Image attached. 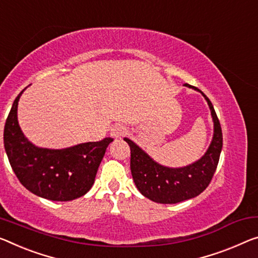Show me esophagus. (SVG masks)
<instances>
[{"label":"esophagus","instance_id":"1","mask_svg":"<svg viewBox=\"0 0 258 258\" xmlns=\"http://www.w3.org/2000/svg\"><path fill=\"white\" fill-rule=\"evenodd\" d=\"M125 133H126V128L123 124H120V123L115 124L112 129H110V136H112L113 138H115V140L123 136Z\"/></svg>","mask_w":258,"mask_h":258}]
</instances>
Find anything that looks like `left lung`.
Returning <instances> with one entry per match:
<instances>
[{
	"instance_id": "left-lung-1",
	"label": "left lung",
	"mask_w": 258,
	"mask_h": 258,
	"mask_svg": "<svg viewBox=\"0 0 258 258\" xmlns=\"http://www.w3.org/2000/svg\"><path fill=\"white\" fill-rule=\"evenodd\" d=\"M203 94L211 110L213 137L208 151L200 160L184 167L170 168L154 161L137 144L124 138L130 146V169L135 184L143 196L161 204H175L200 195L211 182L223 149V133L209 98L195 86L185 84Z\"/></svg>"
}]
</instances>
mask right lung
Returning a JSON list of instances; mask_svg holds the SVG:
<instances>
[{"instance_id": "1", "label": "right lung", "mask_w": 258, "mask_h": 258, "mask_svg": "<svg viewBox=\"0 0 258 258\" xmlns=\"http://www.w3.org/2000/svg\"><path fill=\"white\" fill-rule=\"evenodd\" d=\"M24 90L15 99L3 134L16 176L27 190L46 200L67 202L84 196L94 183L99 165L113 140L104 138L61 150L33 145L24 136L17 120L18 101Z\"/></svg>"}]
</instances>
